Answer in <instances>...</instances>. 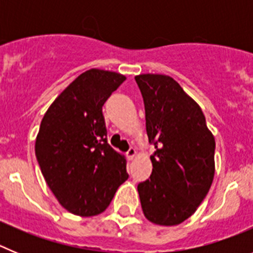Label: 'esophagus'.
Wrapping results in <instances>:
<instances>
[{"mask_svg": "<svg viewBox=\"0 0 253 253\" xmlns=\"http://www.w3.org/2000/svg\"><path fill=\"white\" fill-rule=\"evenodd\" d=\"M135 154H137V152H135V149L134 148H129L128 152H126V157L129 158V160H134V157H135Z\"/></svg>", "mask_w": 253, "mask_h": 253, "instance_id": "esophagus-1", "label": "esophagus"}]
</instances>
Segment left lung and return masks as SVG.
I'll use <instances>...</instances> for the list:
<instances>
[{
    "label": "left lung",
    "instance_id": "obj_1",
    "mask_svg": "<svg viewBox=\"0 0 253 253\" xmlns=\"http://www.w3.org/2000/svg\"><path fill=\"white\" fill-rule=\"evenodd\" d=\"M156 151L152 175L138 185L143 213L158 225H176L195 213L214 178L215 140L202 109L165 75L135 77Z\"/></svg>",
    "mask_w": 253,
    "mask_h": 253
}]
</instances>
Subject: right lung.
<instances>
[{
    "instance_id": "obj_1",
    "label": "right lung",
    "mask_w": 253,
    "mask_h": 253,
    "mask_svg": "<svg viewBox=\"0 0 253 253\" xmlns=\"http://www.w3.org/2000/svg\"><path fill=\"white\" fill-rule=\"evenodd\" d=\"M125 76L90 69L49 106L35 142V156L49 189L69 213H102L129 177L124 156L107 143L102 106Z\"/></svg>"
}]
</instances>
